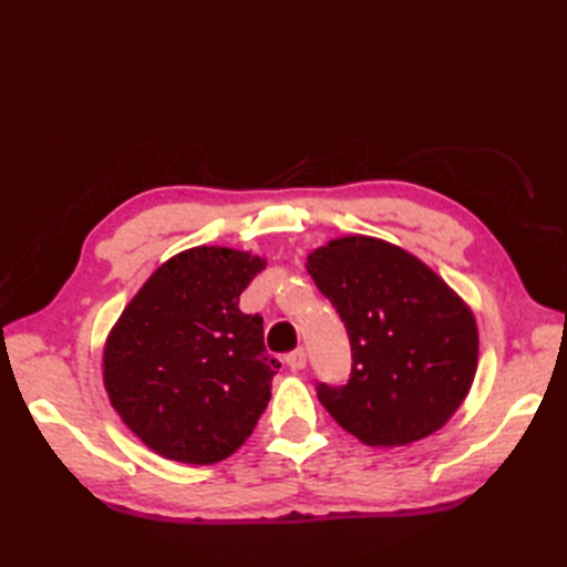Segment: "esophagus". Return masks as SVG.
<instances>
[{
  "label": "esophagus",
  "mask_w": 567,
  "mask_h": 567,
  "mask_svg": "<svg viewBox=\"0 0 567 567\" xmlns=\"http://www.w3.org/2000/svg\"><path fill=\"white\" fill-rule=\"evenodd\" d=\"M285 363H287V368H290L292 372L305 370V365H307V351H305V348H297V351H292L290 355L285 358Z\"/></svg>",
  "instance_id": "34e87169"
}]
</instances>
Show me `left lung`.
<instances>
[{
	"mask_svg": "<svg viewBox=\"0 0 567 567\" xmlns=\"http://www.w3.org/2000/svg\"><path fill=\"white\" fill-rule=\"evenodd\" d=\"M319 292L351 339V378L319 382V402L368 445L431 436L470 392L477 370L473 311L426 262L372 236H341L307 256Z\"/></svg>",
	"mask_w": 567,
	"mask_h": 567,
	"instance_id": "obj_1",
	"label": "left lung"
}]
</instances>
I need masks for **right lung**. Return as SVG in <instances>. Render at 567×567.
Listing matches in <instances>:
<instances>
[{"mask_svg": "<svg viewBox=\"0 0 567 567\" xmlns=\"http://www.w3.org/2000/svg\"><path fill=\"white\" fill-rule=\"evenodd\" d=\"M265 268L246 250L197 246L155 270L110 331L104 388L124 424L167 461L231 455L270 402L277 363L262 317L238 297Z\"/></svg>", "mask_w": 567, "mask_h": 567, "instance_id": "right-lung-1", "label": "right lung"}]
</instances>
